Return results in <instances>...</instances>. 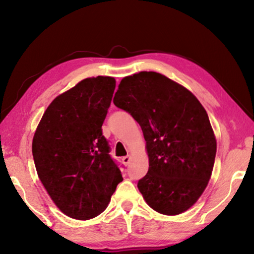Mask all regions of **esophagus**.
Listing matches in <instances>:
<instances>
[{"mask_svg":"<svg viewBox=\"0 0 254 254\" xmlns=\"http://www.w3.org/2000/svg\"><path fill=\"white\" fill-rule=\"evenodd\" d=\"M130 159H131V157L130 156H125V157H123V163H124V165H128L130 163Z\"/></svg>","mask_w":254,"mask_h":254,"instance_id":"esophagus-1","label":"esophagus"}]
</instances>
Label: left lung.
<instances>
[{
    "mask_svg": "<svg viewBox=\"0 0 254 254\" xmlns=\"http://www.w3.org/2000/svg\"><path fill=\"white\" fill-rule=\"evenodd\" d=\"M113 103L143 131L149 170L137 187L145 202L164 215L186 211L207 187L216 156L206 110L186 88L155 71L121 79Z\"/></svg>",
    "mask_w": 254,
    "mask_h": 254,
    "instance_id": "left-lung-1",
    "label": "left lung"
}]
</instances>
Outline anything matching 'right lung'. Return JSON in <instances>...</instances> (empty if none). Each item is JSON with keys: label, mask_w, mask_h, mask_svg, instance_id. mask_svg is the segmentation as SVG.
<instances>
[{"label": "right lung", "mask_w": 254, "mask_h": 254, "mask_svg": "<svg viewBox=\"0 0 254 254\" xmlns=\"http://www.w3.org/2000/svg\"><path fill=\"white\" fill-rule=\"evenodd\" d=\"M114 89L110 76L83 79L50 104L34 133L38 177L59 209L76 220L103 213L123 182L102 130Z\"/></svg>", "instance_id": "1"}]
</instances>
